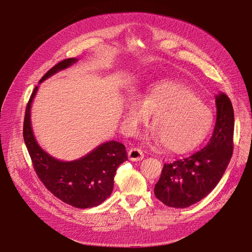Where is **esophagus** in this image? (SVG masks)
Here are the masks:
<instances>
[{"instance_id": "obj_1", "label": "esophagus", "mask_w": 252, "mask_h": 252, "mask_svg": "<svg viewBox=\"0 0 252 252\" xmlns=\"http://www.w3.org/2000/svg\"><path fill=\"white\" fill-rule=\"evenodd\" d=\"M127 156H129V159L132 160V161H140L144 158V154L142 152L141 148H131L129 153H127Z\"/></svg>"}]
</instances>
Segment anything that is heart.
<instances>
[{
    "instance_id": "heart-1",
    "label": "heart",
    "mask_w": 252,
    "mask_h": 252,
    "mask_svg": "<svg viewBox=\"0 0 252 252\" xmlns=\"http://www.w3.org/2000/svg\"><path fill=\"white\" fill-rule=\"evenodd\" d=\"M154 116L155 142L163 143L168 151L185 154L205 141L213 123L211 109L194 91L178 81L154 84L142 103L131 100L125 110L126 131L135 134Z\"/></svg>"
}]
</instances>
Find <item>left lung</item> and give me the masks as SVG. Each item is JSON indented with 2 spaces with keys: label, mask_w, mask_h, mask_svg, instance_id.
Here are the masks:
<instances>
[{
  "label": "left lung",
  "mask_w": 252,
  "mask_h": 252,
  "mask_svg": "<svg viewBox=\"0 0 252 252\" xmlns=\"http://www.w3.org/2000/svg\"><path fill=\"white\" fill-rule=\"evenodd\" d=\"M217 121L208 145L191 156L164 163L154 192L165 206L187 208L210 194L233 155L234 109L225 94L216 97Z\"/></svg>",
  "instance_id": "obj_1"
}]
</instances>
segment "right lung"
Returning a JSON list of instances; mask_svg holds the SVG:
<instances>
[{"label": "right lung", "mask_w": 252, "mask_h": 252, "mask_svg": "<svg viewBox=\"0 0 252 252\" xmlns=\"http://www.w3.org/2000/svg\"><path fill=\"white\" fill-rule=\"evenodd\" d=\"M77 61V58H67L56 63L40 82ZM37 87L26 107L23 135L37 178L53 195L72 207L87 209L100 205L111 194L118 167L127 160L126 146L110 141L74 161L63 162L53 158L37 145L31 129L30 108Z\"/></svg>", "instance_id": "obj_1"}]
</instances>
